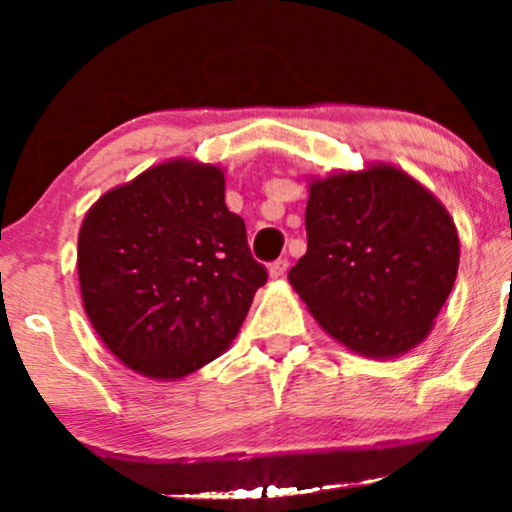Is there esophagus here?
Segmentation results:
<instances>
[{
    "label": "esophagus",
    "instance_id": "1",
    "mask_svg": "<svg viewBox=\"0 0 512 512\" xmlns=\"http://www.w3.org/2000/svg\"><path fill=\"white\" fill-rule=\"evenodd\" d=\"M286 269H289V260H276L269 264V276H272V279H284Z\"/></svg>",
    "mask_w": 512,
    "mask_h": 512
}]
</instances>
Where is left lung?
I'll use <instances>...</instances> for the list:
<instances>
[{
  "instance_id": "8db88e82",
  "label": "left lung",
  "mask_w": 512,
  "mask_h": 512,
  "mask_svg": "<svg viewBox=\"0 0 512 512\" xmlns=\"http://www.w3.org/2000/svg\"><path fill=\"white\" fill-rule=\"evenodd\" d=\"M308 192V252L291 286L354 354H407L431 334L455 284L460 238L448 209L392 163L310 178Z\"/></svg>"
}]
</instances>
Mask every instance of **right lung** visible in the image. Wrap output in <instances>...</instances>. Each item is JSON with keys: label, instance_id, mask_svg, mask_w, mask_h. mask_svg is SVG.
<instances>
[{"label": "right lung", "instance_id": "add662e5", "mask_svg": "<svg viewBox=\"0 0 512 512\" xmlns=\"http://www.w3.org/2000/svg\"><path fill=\"white\" fill-rule=\"evenodd\" d=\"M76 272L93 330L117 361L180 380L219 358L267 269L226 207L223 168L170 158L86 211Z\"/></svg>", "mask_w": 512, "mask_h": 512}]
</instances>
